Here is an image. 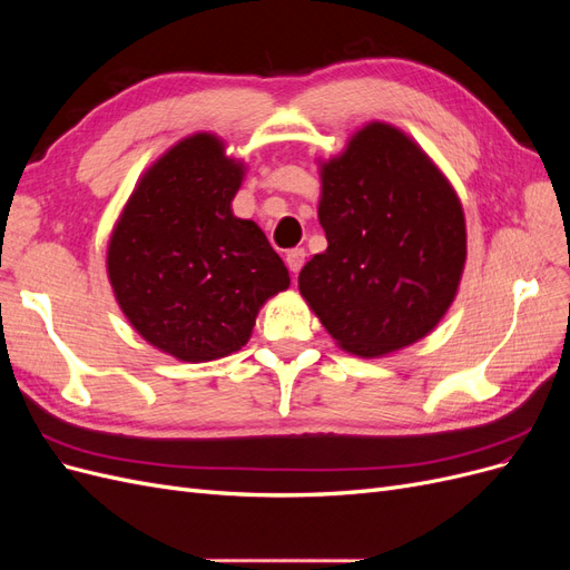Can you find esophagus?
Returning <instances> with one entry per match:
<instances>
[{"instance_id": "34e87169", "label": "esophagus", "mask_w": 570, "mask_h": 570, "mask_svg": "<svg viewBox=\"0 0 570 570\" xmlns=\"http://www.w3.org/2000/svg\"><path fill=\"white\" fill-rule=\"evenodd\" d=\"M304 258H306V252L302 249V247H295V249H289L287 254H285V264H287V268L292 271V273H299L302 271V266H304Z\"/></svg>"}]
</instances>
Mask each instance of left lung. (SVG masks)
I'll use <instances>...</instances> for the list:
<instances>
[{
  "instance_id": "1",
  "label": "left lung",
  "mask_w": 570,
  "mask_h": 570,
  "mask_svg": "<svg viewBox=\"0 0 570 570\" xmlns=\"http://www.w3.org/2000/svg\"><path fill=\"white\" fill-rule=\"evenodd\" d=\"M327 249L299 273V295L337 347L381 358L433 333L465 266V218L423 147L385 120L318 161Z\"/></svg>"
}]
</instances>
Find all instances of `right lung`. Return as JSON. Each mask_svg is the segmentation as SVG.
Segmentation results:
<instances>
[{
  "label": "right lung",
  "instance_id": "right-lung-1",
  "mask_svg": "<svg viewBox=\"0 0 570 570\" xmlns=\"http://www.w3.org/2000/svg\"><path fill=\"white\" fill-rule=\"evenodd\" d=\"M245 170L218 135H187L140 176L109 237L120 312L151 347L187 364L243 350L258 308L289 287L264 230L233 214Z\"/></svg>",
  "mask_w": 570,
  "mask_h": 570
}]
</instances>
